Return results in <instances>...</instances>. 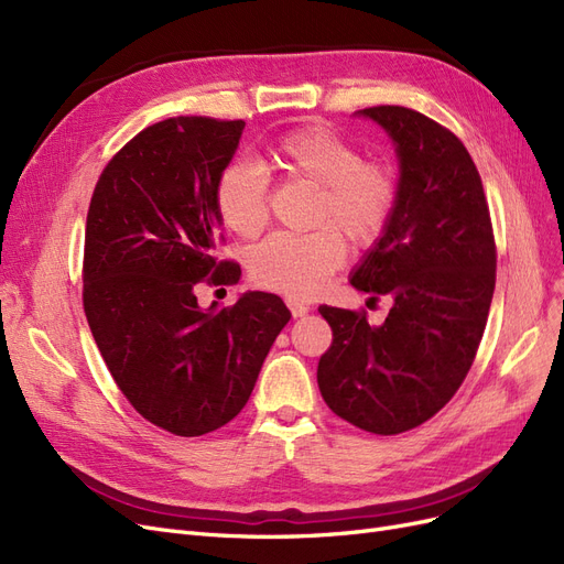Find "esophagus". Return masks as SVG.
Returning a JSON list of instances; mask_svg holds the SVG:
<instances>
[{
    "label": "esophagus",
    "mask_w": 564,
    "mask_h": 564,
    "mask_svg": "<svg viewBox=\"0 0 564 564\" xmlns=\"http://www.w3.org/2000/svg\"><path fill=\"white\" fill-rule=\"evenodd\" d=\"M286 308L292 311V315L294 317H303V315H308V311H311V305L308 303H303L301 299H294V296H289L286 299Z\"/></svg>",
    "instance_id": "esophagus-1"
}]
</instances>
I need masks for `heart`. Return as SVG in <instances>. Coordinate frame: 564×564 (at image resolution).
Listing matches in <instances>:
<instances>
[{"instance_id": "heart-1", "label": "heart", "mask_w": 564, "mask_h": 564, "mask_svg": "<svg viewBox=\"0 0 564 564\" xmlns=\"http://www.w3.org/2000/svg\"><path fill=\"white\" fill-rule=\"evenodd\" d=\"M286 178L317 187L311 232H275L249 253L259 286L294 299L315 296L346 261L344 232L355 247H369L390 226L400 183L392 166L362 160L348 139L324 127L289 131L270 148ZM216 212L240 237L259 235L270 216L268 178L249 162H232L216 178Z\"/></svg>"}]
</instances>
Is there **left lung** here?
<instances>
[{
    "label": "left lung",
    "mask_w": 564,
    "mask_h": 564,
    "mask_svg": "<svg viewBox=\"0 0 564 564\" xmlns=\"http://www.w3.org/2000/svg\"><path fill=\"white\" fill-rule=\"evenodd\" d=\"M357 115L398 145L400 199L350 284L392 308L371 327L365 311L319 305L334 340L317 386L336 416L398 435L433 419L464 383L497 284V245L482 178L449 129L402 106Z\"/></svg>",
    "instance_id": "left-lung-1"
}]
</instances>
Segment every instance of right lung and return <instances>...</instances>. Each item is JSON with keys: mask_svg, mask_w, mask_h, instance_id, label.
<instances>
[{"mask_svg": "<svg viewBox=\"0 0 564 564\" xmlns=\"http://www.w3.org/2000/svg\"><path fill=\"white\" fill-rule=\"evenodd\" d=\"M242 119L169 117L135 133L100 174L84 232L82 301L117 388L158 429L212 433L247 404L265 355L292 317L280 296L249 292L202 311V284H237L216 178Z\"/></svg>", "mask_w": 564, "mask_h": 564, "instance_id": "add662e5", "label": "right lung"}]
</instances>
